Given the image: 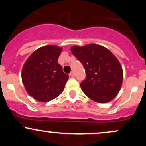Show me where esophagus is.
Returning a JSON list of instances; mask_svg holds the SVG:
<instances>
[{
	"label": "esophagus",
	"mask_w": 146,
	"mask_h": 146,
	"mask_svg": "<svg viewBox=\"0 0 146 146\" xmlns=\"http://www.w3.org/2000/svg\"><path fill=\"white\" fill-rule=\"evenodd\" d=\"M69 75H70V76L71 77V78H73V77H75V73H74V72H73V71H71V73H70Z\"/></svg>",
	"instance_id": "1"
}]
</instances>
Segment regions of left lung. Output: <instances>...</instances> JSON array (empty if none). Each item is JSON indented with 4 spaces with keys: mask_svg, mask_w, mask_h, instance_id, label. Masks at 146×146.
Wrapping results in <instances>:
<instances>
[{
    "mask_svg": "<svg viewBox=\"0 0 146 146\" xmlns=\"http://www.w3.org/2000/svg\"><path fill=\"white\" fill-rule=\"evenodd\" d=\"M71 51L86 73V79L80 84L84 94L98 103L113 100L123 82V69L116 57L108 48L96 44L73 46Z\"/></svg>",
    "mask_w": 146,
    "mask_h": 146,
    "instance_id": "8db88e82",
    "label": "left lung"
}]
</instances>
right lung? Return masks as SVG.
I'll use <instances>...</instances> for the list:
<instances>
[{"instance_id":"1","label":"right lung","mask_w":146,"mask_h":146,"mask_svg":"<svg viewBox=\"0 0 146 146\" xmlns=\"http://www.w3.org/2000/svg\"><path fill=\"white\" fill-rule=\"evenodd\" d=\"M62 48L47 45L35 51L26 60L22 69V81L30 96L46 102L62 93L68 75L58 62Z\"/></svg>"}]
</instances>
